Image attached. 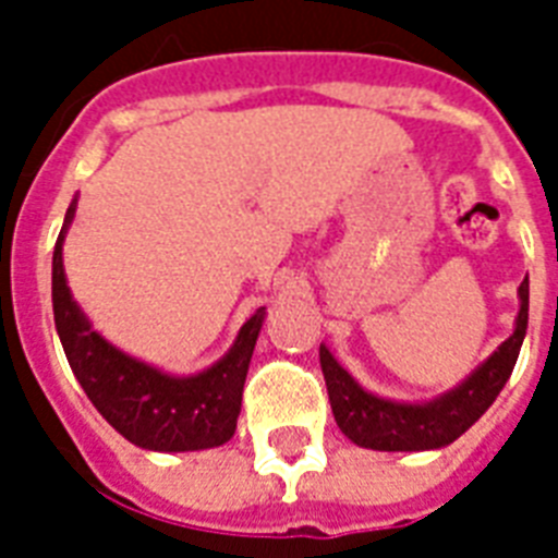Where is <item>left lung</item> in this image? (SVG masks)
Here are the masks:
<instances>
[{
  "instance_id": "left-lung-1",
  "label": "left lung",
  "mask_w": 558,
  "mask_h": 558,
  "mask_svg": "<svg viewBox=\"0 0 558 558\" xmlns=\"http://www.w3.org/2000/svg\"><path fill=\"white\" fill-rule=\"evenodd\" d=\"M521 310L515 318V330L484 365L477 367L466 381L442 397L411 405V402H390V399L373 397L353 381L344 367L332 359L327 348H322V371L327 381V397L336 423L344 437L376 451H425L442 449L466 432L469 425L481 420L486 408L493 405L495 397L510 379L515 359H519L521 341L527 332L530 310V283L527 278L519 287Z\"/></svg>"
}]
</instances>
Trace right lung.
I'll return each instance as SVG.
<instances>
[{"label":"right lung","mask_w":558,"mask_h":558,"mask_svg":"<svg viewBox=\"0 0 558 558\" xmlns=\"http://www.w3.org/2000/svg\"><path fill=\"white\" fill-rule=\"evenodd\" d=\"M77 202L65 210V226L72 222ZM57 236L51 260V301L54 324L63 341L65 359L74 376L118 434L153 451H196L214 449L234 437L236 416L243 405V385L254 341L263 327L266 310L243 324L234 348L217 365L199 376L177 379L138 359L126 356L109 341H104L83 318L72 292L65 287L63 236Z\"/></svg>","instance_id":"1"}]
</instances>
